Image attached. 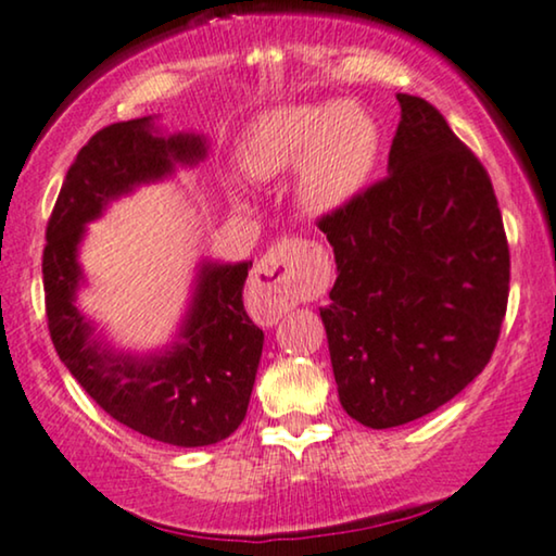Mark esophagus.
<instances>
[{"label": "esophagus", "instance_id": "esophagus-1", "mask_svg": "<svg viewBox=\"0 0 556 556\" xmlns=\"http://www.w3.org/2000/svg\"><path fill=\"white\" fill-rule=\"evenodd\" d=\"M311 290V271L305 266V245L285 238L271 245L269 254L254 266L251 292L258 300V313L266 323H277L287 311L300 305Z\"/></svg>", "mask_w": 556, "mask_h": 556}]
</instances>
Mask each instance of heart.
<instances>
[{"instance_id":"obj_1","label":"heart","mask_w":556,"mask_h":556,"mask_svg":"<svg viewBox=\"0 0 556 556\" xmlns=\"http://www.w3.org/2000/svg\"><path fill=\"white\" fill-rule=\"evenodd\" d=\"M377 156V123L356 102L279 104L262 112L241 140V164L254 179H277L298 166L294 197L307 215L346 207Z\"/></svg>"}]
</instances>
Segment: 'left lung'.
Segmentation results:
<instances>
[{"mask_svg": "<svg viewBox=\"0 0 556 556\" xmlns=\"http://www.w3.org/2000/svg\"><path fill=\"white\" fill-rule=\"evenodd\" d=\"M397 102L390 177L318 223L339 271L320 307L339 400L369 428L424 418L480 375L510 282L484 166L433 104Z\"/></svg>", "mask_w": 556, "mask_h": 556, "instance_id": "1", "label": "left lung"}]
</instances>
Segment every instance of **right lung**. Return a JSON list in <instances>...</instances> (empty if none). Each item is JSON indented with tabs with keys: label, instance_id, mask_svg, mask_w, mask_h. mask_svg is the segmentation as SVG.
Wrapping results in <instances>:
<instances>
[{
	"label": "right lung",
	"instance_id": "obj_1",
	"mask_svg": "<svg viewBox=\"0 0 556 556\" xmlns=\"http://www.w3.org/2000/svg\"><path fill=\"white\" fill-rule=\"evenodd\" d=\"M205 156V136H164L151 115L94 132L68 168L43 251L48 330L66 369L123 426L187 448L228 439L249 410L264 349V330L243 311L251 262L202 258L177 341L151 354L112 349L76 307V292L84 285L79 245L87 223L136 187Z\"/></svg>",
	"mask_w": 556,
	"mask_h": 556
}]
</instances>
